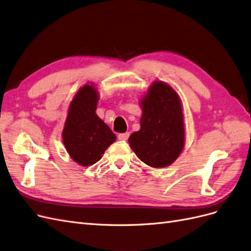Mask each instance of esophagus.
I'll return each instance as SVG.
<instances>
[{
  "label": "esophagus",
  "mask_w": 251,
  "mask_h": 251,
  "mask_svg": "<svg viewBox=\"0 0 251 251\" xmlns=\"http://www.w3.org/2000/svg\"><path fill=\"white\" fill-rule=\"evenodd\" d=\"M128 136H130V133H121V134H118V139L119 140H126L128 138Z\"/></svg>",
  "instance_id": "1"
}]
</instances>
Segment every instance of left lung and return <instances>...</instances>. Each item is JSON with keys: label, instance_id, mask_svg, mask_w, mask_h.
I'll use <instances>...</instances> for the list:
<instances>
[{"label": "left lung", "instance_id": "1", "mask_svg": "<svg viewBox=\"0 0 251 251\" xmlns=\"http://www.w3.org/2000/svg\"><path fill=\"white\" fill-rule=\"evenodd\" d=\"M140 107V130L130 136V147L151 168L169 166L179 157L185 142L180 97L168 83L155 81L141 98Z\"/></svg>", "mask_w": 251, "mask_h": 251}]
</instances>
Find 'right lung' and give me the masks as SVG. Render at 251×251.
Masks as SVG:
<instances>
[{"label":"right lung","instance_id":"right-lung-1","mask_svg":"<svg viewBox=\"0 0 251 251\" xmlns=\"http://www.w3.org/2000/svg\"><path fill=\"white\" fill-rule=\"evenodd\" d=\"M98 100L92 83L85 85L75 94L68 110L63 142L68 154L81 166L96 163L116 140V135L97 116Z\"/></svg>","mask_w":251,"mask_h":251}]
</instances>
